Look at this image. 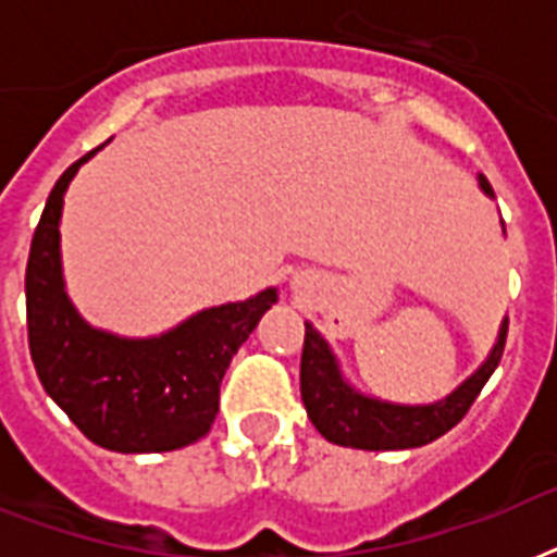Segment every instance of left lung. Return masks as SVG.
Listing matches in <instances>:
<instances>
[{
    "label": "left lung",
    "mask_w": 557,
    "mask_h": 557,
    "mask_svg": "<svg viewBox=\"0 0 557 557\" xmlns=\"http://www.w3.org/2000/svg\"><path fill=\"white\" fill-rule=\"evenodd\" d=\"M476 185L494 199V190L485 176H476ZM506 332H509V321L503 318L492 352L459 387L450 389L448 396L431 405H398V401H384L370 393H361L356 384H349L330 341L306 321L304 358H300V396H304L306 413L323 440L344 445V448L405 450L428 445L440 440L442 433H448L468 413V407L474 405L485 381L492 379V372L500 364Z\"/></svg>",
    "instance_id": "obj_1"
}]
</instances>
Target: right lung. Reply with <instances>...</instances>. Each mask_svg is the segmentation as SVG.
Masks as SVG:
<instances>
[{"mask_svg": "<svg viewBox=\"0 0 557 557\" xmlns=\"http://www.w3.org/2000/svg\"><path fill=\"white\" fill-rule=\"evenodd\" d=\"M98 150L57 178L30 239L25 269L30 361L48 396L100 448L117 454L185 448L210 431L222 375L262 314L277 304V288L201 309L150 338L91 326L65 292L60 219L72 178Z\"/></svg>", "mask_w": 557, "mask_h": 557, "instance_id": "right-lung-1", "label": "right lung"}]
</instances>
